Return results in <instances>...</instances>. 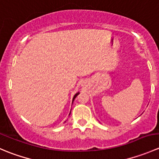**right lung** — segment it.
Returning a JSON list of instances; mask_svg holds the SVG:
<instances>
[{
	"label": "right lung",
	"mask_w": 159,
	"mask_h": 159,
	"mask_svg": "<svg viewBox=\"0 0 159 159\" xmlns=\"http://www.w3.org/2000/svg\"><path fill=\"white\" fill-rule=\"evenodd\" d=\"M78 94H79V92L76 93V94H75V96H74V98H73V102H74V100H75V98H76V97H77V96H78ZM69 115H70V114H69Z\"/></svg>",
	"instance_id": "right-lung-1"
}]
</instances>
